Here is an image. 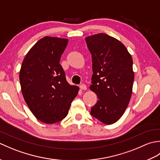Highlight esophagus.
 Returning <instances> with one entry per match:
<instances>
[{
  "label": "esophagus",
  "mask_w": 160,
  "mask_h": 160,
  "mask_svg": "<svg viewBox=\"0 0 160 160\" xmlns=\"http://www.w3.org/2000/svg\"><path fill=\"white\" fill-rule=\"evenodd\" d=\"M80 88L82 90H87V86H86V84H80Z\"/></svg>",
  "instance_id": "34e87169"
}]
</instances>
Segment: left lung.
Wrapping results in <instances>:
<instances>
[{
  "label": "left lung",
  "instance_id": "obj_1",
  "mask_svg": "<svg viewBox=\"0 0 160 160\" xmlns=\"http://www.w3.org/2000/svg\"><path fill=\"white\" fill-rule=\"evenodd\" d=\"M85 40L92 57L93 74L89 88L98 99L91 115L105 124H113L131 100L134 80L132 57L123 44L106 33Z\"/></svg>",
  "mask_w": 160,
  "mask_h": 160
}]
</instances>
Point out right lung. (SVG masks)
<instances>
[{
	"mask_svg": "<svg viewBox=\"0 0 160 160\" xmlns=\"http://www.w3.org/2000/svg\"><path fill=\"white\" fill-rule=\"evenodd\" d=\"M68 39L45 36L27 53L19 73L22 93L33 115L53 124L67 116L79 87L70 85L60 64Z\"/></svg>",
	"mask_w": 160,
	"mask_h": 160,
	"instance_id": "obj_1",
	"label": "right lung"
}]
</instances>
